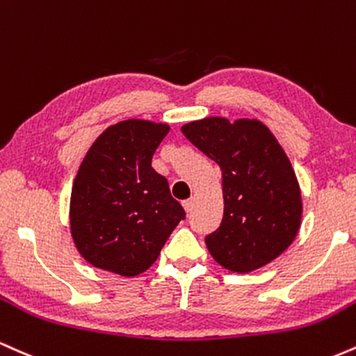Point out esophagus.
<instances>
[{
  "mask_svg": "<svg viewBox=\"0 0 356 356\" xmlns=\"http://www.w3.org/2000/svg\"><path fill=\"white\" fill-rule=\"evenodd\" d=\"M183 209H185L186 211H190L193 210V198H188V200H185V202H183Z\"/></svg>",
  "mask_w": 356,
  "mask_h": 356,
  "instance_id": "esophagus-1",
  "label": "esophagus"
}]
</instances>
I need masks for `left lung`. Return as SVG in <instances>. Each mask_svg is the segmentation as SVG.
<instances>
[{
    "mask_svg": "<svg viewBox=\"0 0 356 356\" xmlns=\"http://www.w3.org/2000/svg\"><path fill=\"white\" fill-rule=\"evenodd\" d=\"M222 170L223 217L205 237L218 264L250 273L279 257L301 223V191L277 139L261 121L205 118L181 127Z\"/></svg>",
    "mask_w": 356,
    "mask_h": 356,
    "instance_id": "left-lung-1",
    "label": "left lung"
}]
</instances>
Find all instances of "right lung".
<instances>
[{"label":"right lung","instance_id":"right-lung-1","mask_svg":"<svg viewBox=\"0 0 356 356\" xmlns=\"http://www.w3.org/2000/svg\"><path fill=\"white\" fill-rule=\"evenodd\" d=\"M168 133V124L127 119L87 151L72 186L70 229L89 264L127 277L145 273L186 217L151 166Z\"/></svg>","mask_w":356,"mask_h":356}]
</instances>
